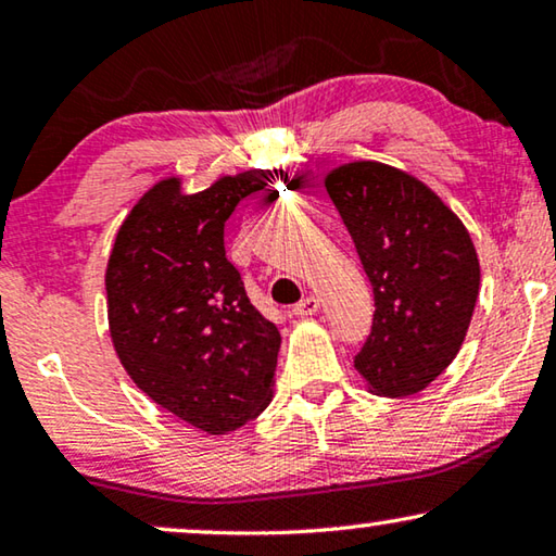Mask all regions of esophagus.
Listing matches in <instances>:
<instances>
[{
	"label": "esophagus",
	"instance_id": "1",
	"mask_svg": "<svg viewBox=\"0 0 556 556\" xmlns=\"http://www.w3.org/2000/svg\"><path fill=\"white\" fill-rule=\"evenodd\" d=\"M292 312H294L296 317H309V315H317V312H319V300H317L315 294L304 296L302 302H296V304H294V309H292Z\"/></svg>",
	"mask_w": 556,
	"mask_h": 556
}]
</instances>
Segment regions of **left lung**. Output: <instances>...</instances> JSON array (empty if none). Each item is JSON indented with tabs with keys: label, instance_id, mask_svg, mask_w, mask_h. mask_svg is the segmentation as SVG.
Listing matches in <instances>:
<instances>
[{
	"label": "left lung",
	"instance_id": "1",
	"mask_svg": "<svg viewBox=\"0 0 556 556\" xmlns=\"http://www.w3.org/2000/svg\"><path fill=\"white\" fill-rule=\"evenodd\" d=\"M372 285L375 315L355 370L386 397L431 386L460 350L481 271L473 241L431 189L382 163L327 176Z\"/></svg>",
	"mask_w": 556,
	"mask_h": 556
}]
</instances>
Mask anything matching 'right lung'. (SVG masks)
<instances>
[{
	"instance_id": "add662e5",
	"label": "right lung",
	"mask_w": 556,
	"mask_h": 556,
	"mask_svg": "<svg viewBox=\"0 0 556 556\" xmlns=\"http://www.w3.org/2000/svg\"><path fill=\"white\" fill-rule=\"evenodd\" d=\"M287 184L247 170L184 197L161 181L132 206L108 262V319L132 382L193 428L237 431L267 408L279 330L249 302L226 260L224 224L239 201Z\"/></svg>"
}]
</instances>
